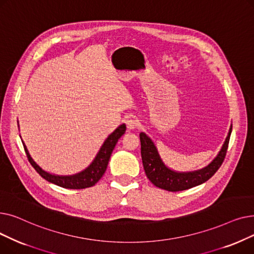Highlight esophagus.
I'll list each match as a JSON object with an SVG mask.
<instances>
[{
  "mask_svg": "<svg viewBox=\"0 0 254 254\" xmlns=\"http://www.w3.org/2000/svg\"><path fill=\"white\" fill-rule=\"evenodd\" d=\"M126 124H127V127L128 129H134L139 126V120L136 117L131 116V117H128L127 119Z\"/></svg>",
  "mask_w": 254,
  "mask_h": 254,
  "instance_id": "34e87169",
  "label": "esophagus"
}]
</instances>
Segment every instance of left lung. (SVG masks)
<instances>
[{
  "instance_id": "1",
  "label": "left lung",
  "mask_w": 254,
  "mask_h": 254,
  "mask_svg": "<svg viewBox=\"0 0 254 254\" xmlns=\"http://www.w3.org/2000/svg\"><path fill=\"white\" fill-rule=\"evenodd\" d=\"M231 132L232 127L230 128L229 135L226 137L218 155L207 167L202 170L188 173L175 172L169 169L163 163L151 139L147 135L144 134V132H141V156L145 174L156 188L168 191L185 190L202 184L214 175L222 165L224 157L226 155V150H228L229 147Z\"/></svg>"
}]
</instances>
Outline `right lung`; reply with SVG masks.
I'll return each instance as SVG.
<instances>
[{"label": "right lung", "instance_id": "add662e5", "mask_svg": "<svg viewBox=\"0 0 254 254\" xmlns=\"http://www.w3.org/2000/svg\"><path fill=\"white\" fill-rule=\"evenodd\" d=\"M126 129H127V127L125 124L119 126L112 132V134L109 135L108 138L105 140L97 156L95 157V159H93V162L82 172L77 173V174H75V175H70V176L53 175V174H50V173L42 170L31 157L23 141H22V144H23V147H24L26 156H28L29 162L34 167V169L39 173V174L41 175V177H43L48 182L57 184L64 189L82 190V189L91 188V186L95 185L103 177L104 173L107 169V166H108L109 159H110L111 153L115 147V145H116L118 139L125 134Z\"/></svg>", "mask_w": 254, "mask_h": 254}]
</instances>
